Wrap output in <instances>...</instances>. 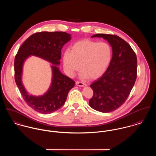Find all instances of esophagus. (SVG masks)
<instances>
[{
  "label": "esophagus",
  "mask_w": 156,
  "mask_h": 156,
  "mask_svg": "<svg viewBox=\"0 0 156 156\" xmlns=\"http://www.w3.org/2000/svg\"><path fill=\"white\" fill-rule=\"evenodd\" d=\"M76 84L77 86H79V87H85V86H87V84H85V83H83L82 82H79V81L76 82Z\"/></svg>",
  "instance_id": "1"
}]
</instances>
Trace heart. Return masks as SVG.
Listing matches in <instances>:
<instances>
[{
  "label": "heart",
  "mask_w": 156,
  "mask_h": 156,
  "mask_svg": "<svg viewBox=\"0 0 156 156\" xmlns=\"http://www.w3.org/2000/svg\"><path fill=\"white\" fill-rule=\"evenodd\" d=\"M112 56L111 47L106 42L90 40L76 42L63 55V64L69 76L80 68L82 76L90 79L101 77L109 67Z\"/></svg>",
  "instance_id": "b5f03b06"
}]
</instances>
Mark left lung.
Returning <instances> with one entry per match:
<instances>
[{
    "instance_id": "8db88e82",
    "label": "left lung",
    "mask_w": 156,
    "mask_h": 156,
    "mask_svg": "<svg viewBox=\"0 0 156 156\" xmlns=\"http://www.w3.org/2000/svg\"><path fill=\"white\" fill-rule=\"evenodd\" d=\"M92 37L106 40L113 55L106 72L90 85L94 94L89 105L97 111L110 112L122 105L130 94L137 77V57L130 44L117 35L97 34Z\"/></svg>"
}]
</instances>
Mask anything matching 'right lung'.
Returning <instances> with one entry per match:
<instances>
[{
  "label": "right lung",
  "mask_w": 156,
  "mask_h": 156,
  "mask_svg": "<svg viewBox=\"0 0 156 156\" xmlns=\"http://www.w3.org/2000/svg\"><path fill=\"white\" fill-rule=\"evenodd\" d=\"M71 40L70 35L64 32H40L30 36L20 46L14 59L16 83L26 104L43 114L59 109L65 103L69 90L75 82L62 74L56 66H52L53 79L51 87L44 95L35 97L28 95L22 83L24 61L30 55L45 59L54 65H59L63 45Z\"/></svg>",
  "instance_id": "1"
}]
</instances>
